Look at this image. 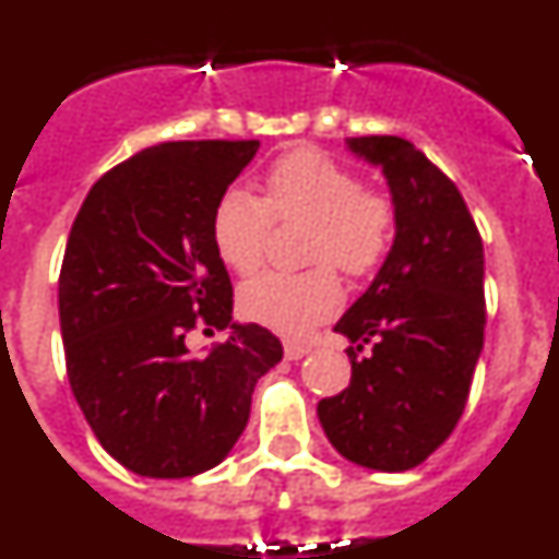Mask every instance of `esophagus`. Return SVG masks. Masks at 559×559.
Listing matches in <instances>:
<instances>
[{
  "instance_id": "1",
  "label": "esophagus",
  "mask_w": 559,
  "mask_h": 559,
  "mask_svg": "<svg viewBox=\"0 0 559 559\" xmlns=\"http://www.w3.org/2000/svg\"><path fill=\"white\" fill-rule=\"evenodd\" d=\"M285 358L288 360H299L302 355L310 353V344L308 341H296V338H285Z\"/></svg>"
}]
</instances>
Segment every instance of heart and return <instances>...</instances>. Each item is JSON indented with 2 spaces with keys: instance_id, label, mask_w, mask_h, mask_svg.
Instances as JSON below:
<instances>
[{
  "instance_id": "b5f03b06",
  "label": "heart",
  "mask_w": 559,
  "mask_h": 559,
  "mask_svg": "<svg viewBox=\"0 0 559 559\" xmlns=\"http://www.w3.org/2000/svg\"><path fill=\"white\" fill-rule=\"evenodd\" d=\"M271 212L280 221H313L308 263H333L349 276H367L389 254L394 204L378 190H364L349 167L328 153L296 151L274 162L265 176V201L243 187H229L212 210V246L235 274L263 263ZM341 305V283L330 265L302 274H260L240 288L246 319L280 333H302Z\"/></svg>"
}]
</instances>
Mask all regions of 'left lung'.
Instances as JSON below:
<instances>
[{"label": "left lung", "mask_w": 559, "mask_h": 559, "mask_svg": "<svg viewBox=\"0 0 559 559\" xmlns=\"http://www.w3.org/2000/svg\"><path fill=\"white\" fill-rule=\"evenodd\" d=\"M347 151L383 173L394 240L335 322L353 344V378L316 414L347 462L412 471L451 437L467 403L484 347V246L462 192L412 142L355 136ZM364 343L373 353L358 359Z\"/></svg>", "instance_id": "8db88e82"}]
</instances>
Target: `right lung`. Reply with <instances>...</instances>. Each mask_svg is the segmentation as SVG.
<instances>
[{
  "instance_id": "add662e5",
  "label": "right lung",
  "mask_w": 559,
  "mask_h": 559,
  "mask_svg": "<svg viewBox=\"0 0 559 559\" xmlns=\"http://www.w3.org/2000/svg\"><path fill=\"white\" fill-rule=\"evenodd\" d=\"M260 142H165L108 170L83 201L58 280L69 386L103 451L136 476L187 478L224 462L257 380L283 360L260 324L231 319L212 210ZM201 314L229 329L192 356Z\"/></svg>"
}]
</instances>
